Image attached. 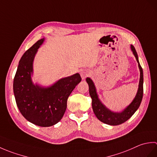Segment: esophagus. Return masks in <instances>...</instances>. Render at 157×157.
I'll use <instances>...</instances> for the list:
<instances>
[{"label":"esophagus","mask_w":157,"mask_h":157,"mask_svg":"<svg viewBox=\"0 0 157 157\" xmlns=\"http://www.w3.org/2000/svg\"><path fill=\"white\" fill-rule=\"evenodd\" d=\"M80 75L82 77V79H84L86 78H87V77L90 75V71L87 69L82 70L80 71Z\"/></svg>","instance_id":"esophagus-1"}]
</instances>
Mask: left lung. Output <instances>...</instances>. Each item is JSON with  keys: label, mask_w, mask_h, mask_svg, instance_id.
Masks as SVG:
<instances>
[{"label": "left lung", "mask_w": 157, "mask_h": 157, "mask_svg": "<svg viewBox=\"0 0 157 157\" xmlns=\"http://www.w3.org/2000/svg\"><path fill=\"white\" fill-rule=\"evenodd\" d=\"M131 49L138 63V67L140 71V82L138 86V92L136 94L134 99L131 102L129 106L120 113L113 112L110 111L106 106L102 104L98 98L94 82L89 78H86V82L89 86V92L92 98V109L95 115L100 121L110 125H118L121 123L125 122L131 117L134 114V113L137 111L139 108L140 103L142 102L143 97V82H144V78H143V70L142 67L138 61V54L136 52L134 46L131 45Z\"/></svg>", "instance_id": "left-lung-1"}]
</instances>
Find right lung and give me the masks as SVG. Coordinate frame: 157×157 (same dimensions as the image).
<instances>
[{"mask_svg":"<svg viewBox=\"0 0 157 157\" xmlns=\"http://www.w3.org/2000/svg\"><path fill=\"white\" fill-rule=\"evenodd\" d=\"M44 41V38L39 40L20 59L13 80V92L20 113L28 121L40 127H49L62 119L68 97L82 78L79 73H75L59 79L49 87L33 84V62Z\"/></svg>","mask_w":157,"mask_h":157,"instance_id":"right-lung-1","label":"right lung"}]
</instances>
